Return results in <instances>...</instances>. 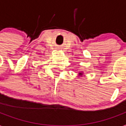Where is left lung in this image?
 I'll return each instance as SVG.
<instances>
[{
    "instance_id": "obj_1",
    "label": "left lung",
    "mask_w": 126,
    "mask_h": 126,
    "mask_svg": "<svg viewBox=\"0 0 126 126\" xmlns=\"http://www.w3.org/2000/svg\"><path fill=\"white\" fill-rule=\"evenodd\" d=\"M83 76V72H79V74H78V77L79 76Z\"/></svg>"
}]
</instances>
